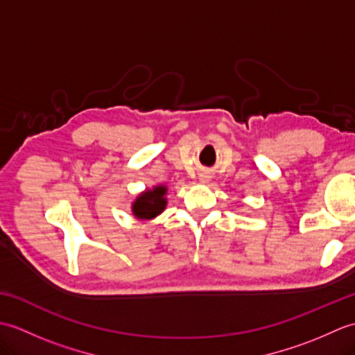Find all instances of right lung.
I'll return each instance as SVG.
<instances>
[{
	"label": "right lung",
	"instance_id": "obj_1",
	"mask_svg": "<svg viewBox=\"0 0 355 355\" xmlns=\"http://www.w3.org/2000/svg\"><path fill=\"white\" fill-rule=\"evenodd\" d=\"M164 193H166L164 186H158L153 191L141 193L132 205L134 215L140 218V220H150V218L162 214L163 209L166 207Z\"/></svg>",
	"mask_w": 355,
	"mask_h": 355
}]
</instances>
